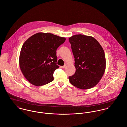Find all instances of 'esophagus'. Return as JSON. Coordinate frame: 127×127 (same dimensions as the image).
I'll use <instances>...</instances> for the list:
<instances>
[{
    "label": "esophagus",
    "mask_w": 127,
    "mask_h": 127,
    "mask_svg": "<svg viewBox=\"0 0 127 127\" xmlns=\"http://www.w3.org/2000/svg\"><path fill=\"white\" fill-rule=\"evenodd\" d=\"M66 65H64V66H62V68H66Z\"/></svg>",
    "instance_id": "34e87169"
}]
</instances>
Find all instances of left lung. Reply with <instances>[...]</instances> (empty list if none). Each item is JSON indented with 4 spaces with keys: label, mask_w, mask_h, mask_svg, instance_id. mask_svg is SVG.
<instances>
[{
    "label": "left lung",
    "mask_w": 127,
    "mask_h": 127,
    "mask_svg": "<svg viewBox=\"0 0 127 127\" xmlns=\"http://www.w3.org/2000/svg\"><path fill=\"white\" fill-rule=\"evenodd\" d=\"M75 58V74L69 77L70 83L76 88L88 90L95 87L106 69L104 51L93 37L75 35L69 38Z\"/></svg>",
    "instance_id": "8db88e82"
}]
</instances>
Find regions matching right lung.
I'll return each mask as SVG.
<instances>
[{
  "instance_id": "add662e5",
  "label": "right lung",
  "mask_w": 127,
  "mask_h": 127,
  "mask_svg": "<svg viewBox=\"0 0 127 127\" xmlns=\"http://www.w3.org/2000/svg\"><path fill=\"white\" fill-rule=\"evenodd\" d=\"M66 38L49 33H37L23 43L19 55L20 69L31 84L39 87L52 82L57 65L56 50Z\"/></svg>"
}]
</instances>
